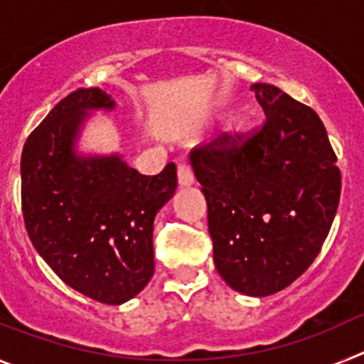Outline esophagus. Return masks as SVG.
Masks as SVG:
<instances>
[{
	"instance_id": "1",
	"label": "esophagus",
	"mask_w": 364,
	"mask_h": 364,
	"mask_svg": "<svg viewBox=\"0 0 364 364\" xmlns=\"http://www.w3.org/2000/svg\"><path fill=\"white\" fill-rule=\"evenodd\" d=\"M176 175H178V184L182 186V188H188V186H191L193 182H195V175H193V169L188 166V164H180L178 169H176Z\"/></svg>"
}]
</instances>
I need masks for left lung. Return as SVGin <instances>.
<instances>
[{"mask_svg":"<svg viewBox=\"0 0 364 364\" xmlns=\"http://www.w3.org/2000/svg\"><path fill=\"white\" fill-rule=\"evenodd\" d=\"M266 114L253 134L224 133L189 154L208 202L215 268L230 288L266 297L319 255L341 197V171L317 112L253 83Z\"/></svg>","mask_w":364,"mask_h":364,"instance_id":"obj_1","label":"left lung"}]
</instances>
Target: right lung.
Wrapping results in <instances>:
<instances>
[{"label":"right lung","instance_id":"obj_1","mask_svg":"<svg viewBox=\"0 0 364 364\" xmlns=\"http://www.w3.org/2000/svg\"><path fill=\"white\" fill-rule=\"evenodd\" d=\"M114 109L98 87L78 89L28 134L21 154V208L32 246L67 286L122 304L154 272L153 222L175 195L176 166L140 175L120 154L83 156L76 140L89 111Z\"/></svg>","mask_w":364,"mask_h":364}]
</instances>
